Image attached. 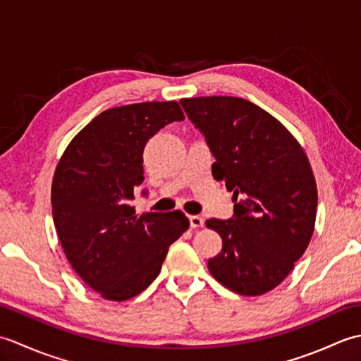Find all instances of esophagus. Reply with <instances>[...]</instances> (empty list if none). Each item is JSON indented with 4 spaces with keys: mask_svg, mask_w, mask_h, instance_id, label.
Returning <instances> with one entry per match:
<instances>
[{
    "mask_svg": "<svg viewBox=\"0 0 361 361\" xmlns=\"http://www.w3.org/2000/svg\"><path fill=\"white\" fill-rule=\"evenodd\" d=\"M189 224L192 229H198L204 226V219L200 216H189Z\"/></svg>",
    "mask_w": 361,
    "mask_h": 361,
    "instance_id": "34e87169",
    "label": "esophagus"
}]
</instances>
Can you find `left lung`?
Wrapping results in <instances>:
<instances>
[{
    "label": "left lung",
    "instance_id": "8db88e82",
    "mask_svg": "<svg viewBox=\"0 0 361 361\" xmlns=\"http://www.w3.org/2000/svg\"><path fill=\"white\" fill-rule=\"evenodd\" d=\"M216 163L212 175L233 192L234 217L206 220L221 237L208 260L221 286L243 296L278 287L315 229L318 190L301 144L270 113L233 96L181 99Z\"/></svg>",
    "mask_w": 361,
    "mask_h": 361
}]
</instances>
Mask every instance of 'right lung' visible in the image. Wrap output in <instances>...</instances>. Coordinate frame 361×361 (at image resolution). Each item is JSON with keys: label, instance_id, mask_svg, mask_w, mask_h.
<instances>
[{"label": "right lung", "instance_id": "right-lung-1", "mask_svg": "<svg viewBox=\"0 0 361 361\" xmlns=\"http://www.w3.org/2000/svg\"><path fill=\"white\" fill-rule=\"evenodd\" d=\"M176 101L114 106L68 144L52 178V217L66 259L88 287L127 301L161 271L169 247L189 228L181 211L137 216L142 152L159 128L183 121Z\"/></svg>", "mask_w": 361, "mask_h": 361}]
</instances>
